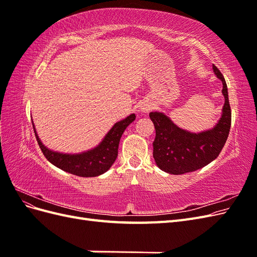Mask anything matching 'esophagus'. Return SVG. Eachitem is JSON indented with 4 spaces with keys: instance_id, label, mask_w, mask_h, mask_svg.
Wrapping results in <instances>:
<instances>
[{
    "instance_id": "34e87169",
    "label": "esophagus",
    "mask_w": 257,
    "mask_h": 257,
    "mask_svg": "<svg viewBox=\"0 0 257 257\" xmlns=\"http://www.w3.org/2000/svg\"><path fill=\"white\" fill-rule=\"evenodd\" d=\"M141 109H142L143 112H148L151 109V108H150V105H143Z\"/></svg>"
}]
</instances>
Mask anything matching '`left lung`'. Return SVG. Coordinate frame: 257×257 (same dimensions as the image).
I'll return each instance as SVG.
<instances>
[{
  "label": "left lung",
  "mask_w": 257,
  "mask_h": 257,
  "mask_svg": "<svg viewBox=\"0 0 257 257\" xmlns=\"http://www.w3.org/2000/svg\"><path fill=\"white\" fill-rule=\"evenodd\" d=\"M212 67L223 83L222 93L225 98L222 115L213 128L191 133L178 127L164 113H149L155 128L153 158L163 172L182 175L203 168L219 157L227 141L231 123L227 85L219 68L214 64Z\"/></svg>",
  "instance_id": "1"
}]
</instances>
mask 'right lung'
Here are the masks:
<instances>
[{
  "label": "right lung",
  "mask_w": 257,
  "mask_h": 257,
  "mask_svg": "<svg viewBox=\"0 0 257 257\" xmlns=\"http://www.w3.org/2000/svg\"><path fill=\"white\" fill-rule=\"evenodd\" d=\"M135 113H132L125 119L116 122L97 147L78 154H66L49 150L38 138L33 122L32 124L38 146H40L45 158L51 164L75 176L96 177L106 173L114 163L118 157L120 138L123 132L135 120Z\"/></svg>",
  "instance_id": "add662e5"
}]
</instances>
